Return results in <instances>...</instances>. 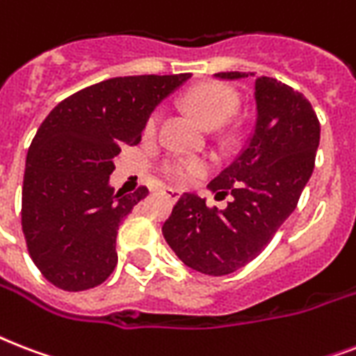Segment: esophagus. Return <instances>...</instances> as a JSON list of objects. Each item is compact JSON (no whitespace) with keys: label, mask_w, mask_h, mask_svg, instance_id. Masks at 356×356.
<instances>
[{"label":"esophagus","mask_w":356,"mask_h":356,"mask_svg":"<svg viewBox=\"0 0 356 356\" xmlns=\"http://www.w3.org/2000/svg\"><path fill=\"white\" fill-rule=\"evenodd\" d=\"M162 194L172 201H177L179 197H181V192H179L177 188H172V186H164V188H162Z\"/></svg>","instance_id":"obj_1"}]
</instances>
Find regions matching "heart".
<instances>
[{
	"label": "heart",
	"mask_w": 356,
	"mask_h": 356,
	"mask_svg": "<svg viewBox=\"0 0 356 356\" xmlns=\"http://www.w3.org/2000/svg\"><path fill=\"white\" fill-rule=\"evenodd\" d=\"M186 107L190 114L194 116L195 122L201 123L203 127H218L233 114L236 107V97L229 88L216 83H207L197 86L186 97ZM161 120V113L156 111L149 116L145 123V133L153 134L156 123ZM207 170V162L201 159H183V161H173L164 168V173L172 179L173 183L188 184L200 177Z\"/></svg>",
	"instance_id": "1"
}]
</instances>
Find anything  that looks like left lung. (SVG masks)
Here are the masks:
<instances>
[{"mask_svg": "<svg viewBox=\"0 0 356 356\" xmlns=\"http://www.w3.org/2000/svg\"><path fill=\"white\" fill-rule=\"evenodd\" d=\"M214 77L236 81L249 74ZM251 133L209 183L216 195L229 192L233 200L225 209H209L205 197L184 192L162 225L173 253L205 275H229L251 262L292 214L314 170L320 122L309 99L264 75L254 79Z\"/></svg>", "mask_w": 356, "mask_h": 356, "instance_id": "8db88e82", "label": "left lung"}]
</instances>
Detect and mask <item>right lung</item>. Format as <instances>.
<instances>
[{"label":"right lung","mask_w":356,"mask_h":356,"mask_svg":"<svg viewBox=\"0 0 356 356\" xmlns=\"http://www.w3.org/2000/svg\"><path fill=\"white\" fill-rule=\"evenodd\" d=\"M190 77L102 81L66 97L42 122L25 159L22 229L51 284L81 292L113 273L120 223L147 195V188L114 192V159L123 145L138 144L151 113Z\"/></svg>","instance_id":"add662e5"}]
</instances>
